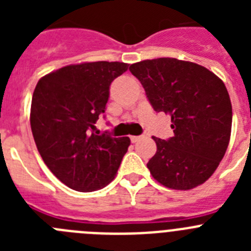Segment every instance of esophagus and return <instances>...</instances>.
<instances>
[{
	"mask_svg": "<svg viewBox=\"0 0 251 251\" xmlns=\"http://www.w3.org/2000/svg\"><path fill=\"white\" fill-rule=\"evenodd\" d=\"M143 137L142 136H130V141L133 142V143H136V142H138L139 139H142Z\"/></svg>",
	"mask_w": 251,
	"mask_h": 251,
	"instance_id": "esophagus-1",
	"label": "esophagus"
}]
</instances>
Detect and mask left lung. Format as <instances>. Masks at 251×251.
<instances>
[{"label":"left lung","mask_w":251,"mask_h":251,"mask_svg":"<svg viewBox=\"0 0 251 251\" xmlns=\"http://www.w3.org/2000/svg\"><path fill=\"white\" fill-rule=\"evenodd\" d=\"M156 112L171 115L175 136L153 137L157 152L147 167L172 190H191L207 181L227 150L232 108L220 77L191 61L159 57L132 64Z\"/></svg>","instance_id":"8db88e82"}]
</instances>
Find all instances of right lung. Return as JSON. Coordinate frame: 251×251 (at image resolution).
I'll return each instance as SVG.
<instances>
[{
	"mask_svg": "<svg viewBox=\"0 0 251 251\" xmlns=\"http://www.w3.org/2000/svg\"><path fill=\"white\" fill-rule=\"evenodd\" d=\"M127 70L128 64L118 61L75 64L45 75L35 88L30 123L36 147L49 170L75 191L112 182L127 153L128 137L93 133L110 84Z\"/></svg>",
	"mask_w": 251,
	"mask_h": 251,
	"instance_id": "add662e5",
	"label": "right lung"
}]
</instances>
